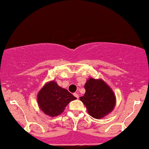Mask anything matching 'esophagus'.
<instances>
[{
	"instance_id": "1",
	"label": "esophagus",
	"mask_w": 149,
	"mask_h": 149,
	"mask_svg": "<svg viewBox=\"0 0 149 149\" xmlns=\"http://www.w3.org/2000/svg\"><path fill=\"white\" fill-rule=\"evenodd\" d=\"M73 95H74V96L75 97H76L77 99H79V95H78L77 93H74L73 94Z\"/></svg>"
}]
</instances>
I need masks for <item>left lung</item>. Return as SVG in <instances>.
<instances>
[{"instance_id": "obj_1", "label": "left lung", "mask_w": 149, "mask_h": 149, "mask_svg": "<svg viewBox=\"0 0 149 149\" xmlns=\"http://www.w3.org/2000/svg\"><path fill=\"white\" fill-rule=\"evenodd\" d=\"M84 88L85 94L79 99L91 116L100 119L111 112L116 105V97L105 82L100 79L89 78Z\"/></svg>"}]
</instances>
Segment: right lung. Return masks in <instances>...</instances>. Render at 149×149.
Masks as SVG:
<instances>
[{
	"instance_id": "right-lung-1",
	"label": "right lung",
	"mask_w": 149,
	"mask_h": 149,
	"mask_svg": "<svg viewBox=\"0 0 149 149\" xmlns=\"http://www.w3.org/2000/svg\"><path fill=\"white\" fill-rule=\"evenodd\" d=\"M77 98L66 89L61 88L55 81L48 82L38 94L40 109L45 114L55 117L63 112L68 103Z\"/></svg>"
}]
</instances>
